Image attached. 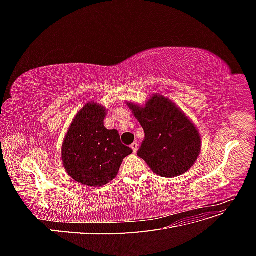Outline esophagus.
<instances>
[{"label":"esophagus","instance_id":"esophagus-1","mask_svg":"<svg viewBox=\"0 0 256 256\" xmlns=\"http://www.w3.org/2000/svg\"><path fill=\"white\" fill-rule=\"evenodd\" d=\"M131 148H132V150H134V152L136 154V150H138V144L136 143V142H134V143H132L131 144Z\"/></svg>","mask_w":256,"mask_h":256}]
</instances>
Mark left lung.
Wrapping results in <instances>:
<instances>
[{"label": "left lung", "mask_w": 256, "mask_h": 256, "mask_svg": "<svg viewBox=\"0 0 256 256\" xmlns=\"http://www.w3.org/2000/svg\"><path fill=\"white\" fill-rule=\"evenodd\" d=\"M127 104L145 134L138 156L154 173L172 178L193 166L200 152V136L178 106L161 95L152 96L144 106Z\"/></svg>", "instance_id": "obj_1"}]
</instances>
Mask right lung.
I'll return each mask as SVG.
<instances>
[{"label":"right lung","mask_w":256,"mask_h":256,"mask_svg":"<svg viewBox=\"0 0 256 256\" xmlns=\"http://www.w3.org/2000/svg\"><path fill=\"white\" fill-rule=\"evenodd\" d=\"M106 108L88 102L76 115L62 145L66 172L80 184L100 187L113 180L124 158L132 152L118 131L104 125Z\"/></svg>","instance_id":"add662e5"}]
</instances>
